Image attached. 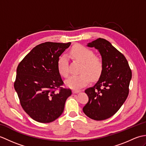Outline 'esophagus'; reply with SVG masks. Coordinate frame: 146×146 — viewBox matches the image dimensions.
<instances>
[{
	"instance_id": "34e87169",
	"label": "esophagus",
	"mask_w": 146,
	"mask_h": 146,
	"mask_svg": "<svg viewBox=\"0 0 146 146\" xmlns=\"http://www.w3.org/2000/svg\"><path fill=\"white\" fill-rule=\"evenodd\" d=\"M80 92V90H73V94H78Z\"/></svg>"
}]
</instances>
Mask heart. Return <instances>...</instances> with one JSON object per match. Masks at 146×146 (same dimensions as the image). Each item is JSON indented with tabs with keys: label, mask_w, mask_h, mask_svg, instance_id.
<instances>
[{
	"label": "heart",
	"mask_w": 146,
	"mask_h": 146,
	"mask_svg": "<svg viewBox=\"0 0 146 146\" xmlns=\"http://www.w3.org/2000/svg\"><path fill=\"white\" fill-rule=\"evenodd\" d=\"M70 54L75 60L82 62L80 68V73L71 76L66 81V84L73 89H79L85 86L93 79L100 77L104 69V61L102 58L95 55L92 49L81 44L73 46L70 50ZM58 69L61 75L68 77L70 74L69 63L66 55H62L58 61Z\"/></svg>",
	"instance_id": "b5f03b06"
}]
</instances>
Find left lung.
<instances>
[{"label":"left lung","instance_id":"obj_1","mask_svg":"<svg viewBox=\"0 0 146 146\" xmlns=\"http://www.w3.org/2000/svg\"><path fill=\"white\" fill-rule=\"evenodd\" d=\"M88 46L100 52L104 69L98 81L85 90L89 100L83 110L92 119L103 120L113 116L127 98L132 71L124 55L106 39L98 38Z\"/></svg>","mask_w":146,"mask_h":146}]
</instances>
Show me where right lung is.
<instances>
[{"instance_id": "obj_1", "label": "right lung", "mask_w": 146, "mask_h": 146, "mask_svg": "<svg viewBox=\"0 0 146 146\" xmlns=\"http://www.w3.org/2000/svg\"><path fill=\"white\" fill-rule=\"evenodd\" d=\"M71 42H46L34 48L17 68L14 82L21 105L37 122H53L63 113L70 88L64 82L58 69L59 57Z\"/></svg>"}]
</instances>
